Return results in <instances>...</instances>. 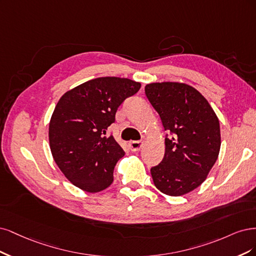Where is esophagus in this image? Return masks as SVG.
<instances>
[{
    "mask_svg": "<svg viewBox=\"0 0 256 256\" xmlns=\"http://www.w3.org/2000/svg\"><path fill=\"white\" fill-rule=\"evenodd\" d=\"M128 146L132 152H137L140 151V149L144 146V142H140V140H136V142H130Z\"/></svg>",
    "mask_w": 256,
    "mask_h": 256,
    "instance_id": "34e87169",
    "label": "esophagus"
}]
</instances>
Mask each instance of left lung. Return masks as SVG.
Returning <instances> with one entry per match:
<instances>
[{"label": "left lung", "mask_w": 256, "mask_h": 256, "mask_svg": "<svg viewBox=\"0 0 256 256\" xmlns=\"http://www.w3.org/2000/svg\"><path fill=\"white\" fill-rule=\"evenodd\" d=\"M144 90L164 130L171 133L164 138L162 162L151 168L154 185L164 194H186L204 182L218 158V117L208 100L185 83H151Z\"/></svg>", "instance_id": "left-lung-1"}]
</instances>
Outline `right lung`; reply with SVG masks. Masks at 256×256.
<instances>
[{
	"mask_svg": "<svg viewBox=\"0 0 256 256\" xmlns=\"http://www.w3.org/2000/svg\"><path fill=\"white\" fill-rule=\"evenodd\" d=\"M140 87L126 78H98L68 90L57 102L48 124L50 149L74 186L94 194L112 183L114 166L124 151L106 130L121 103Z\"/></svg>",
	"mask_w": 256,
	"mask_h": 256,
	"instance_id": "1",
	"label": "right lung"
}]
</instances>
